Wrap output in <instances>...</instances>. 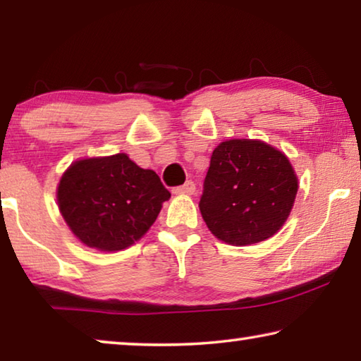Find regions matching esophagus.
Here are the masks:
<instances>
[{"label":"esophagus","mask_w":361,"mask_h":361,"mask_svg":"<svg viewBox=\"0 0 361 361\" xmlns=\"http://www.w3.org/2000/svg\"><path fill=\"white\" fill-rule=\"evenodd\" d=\"M194 191H195L194 183L192 181H186L183 186L175 188L173 189V194L175 195H191V194H194Z\"/></svg>","instance_id":"1"}]
</instances>
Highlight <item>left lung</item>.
Returning <instances> with one entry per match:
<instances>
[{"instance_id": "obj_1", "label": "left lung", "mask_w": 361, "mask_h": 361, "mask_svg": "<svg viewBox=\"0 0 361 361\" xmlns=\"http://www.w3.org/2000/svg\"><path fill=\"white\" fill-rule=\"evenodd\" d=\"M296 194L298 176L282 151L234 138L213 149L199 209L216 239L243 247L277 234Z\"/></svg>"}]
</instances>
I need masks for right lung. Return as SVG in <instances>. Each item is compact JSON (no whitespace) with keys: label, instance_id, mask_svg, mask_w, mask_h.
<instances>
[{"label":"right lung","instance_id":"obj_1","mask_svg":"<svg viewBox=\"0 0 361 361\" xmlns=\"http://www.w3.org/2000/svg\"><path fill=\"white\" fill-rule=\"evenodd\" d=\"M170 192L154 170L138 167L126 152L78 159L57 186L66 226L85 247L121 252L156 221Z\"/></svg>","mask_w":361,"mask_h":361}]
</instances>
